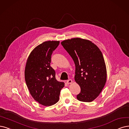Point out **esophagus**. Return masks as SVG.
<instances>
[{
	"instance_id": "esophagus-1",
	"label": "esophagus",
	"mask_w": 129,
	"mask_h": 129,
	"mask_svg": "<svg viewBox=\"0 0 129 129\" xmlns=\"http://www.w3.org/2000/svg\"><path fill=\"white\" fill-rule=\"evenodd\" d=\"M67 82L68 84H71V83H72V80L71 79H69V80H67V82Z\"/></svg>"
}]
</instances>
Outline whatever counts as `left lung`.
<instances>
[{
	"mask_svg": "<svg viewBox=\"0 0 129 129\" xmlns=\"http://www.w3.org/2000/svg\"><path fill=\"white\" fill-rule=\"evenodd\" d=\"M75 65L74 79L81 88L79 101L91 102L99 95L107 79L106 64L102 52L91 41L80 38L61 42Z\"/></svg>",
	"mask_w": 129,
	"mask_h": 129,
	"instance_id": "obj_1",
	"label": "left lung"
}]
</instances>
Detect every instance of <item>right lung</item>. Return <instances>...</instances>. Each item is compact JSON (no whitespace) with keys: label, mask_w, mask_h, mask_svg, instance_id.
<instances>
[{"label":"right lung","mask_w":129,"mask_h":129,"mask_svg":"<svg viewBox=\"0 0 129 129\" xmlns=\"http://www.w3.org/2000/svg\"><path fill=\"white\" fill-rule=\"evenodd\" d=\"M59 41H47L31 52L25 68V80L32 97L45 106H50L59 101L60 90L64 83L58 81L55 71L50 66L51 56Z\"/></svg>","instance_id":"obj_1"}]
</instances>
